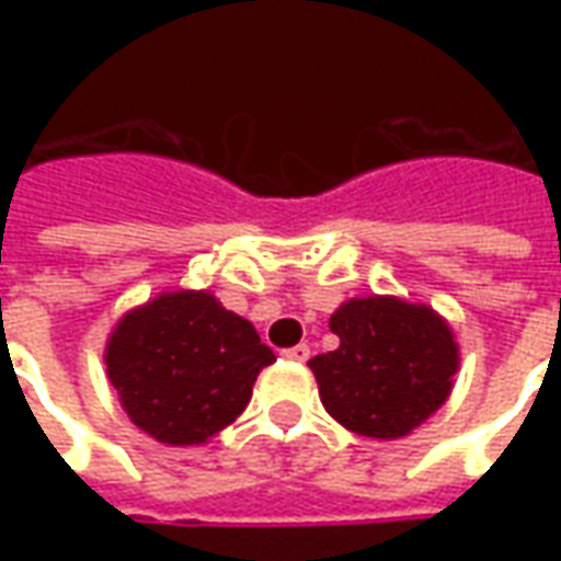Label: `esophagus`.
<instances>
[{"label": "esophagus", "instance_id": "34e87169", "mask_svg": "<svg viewBox=\"0 0 561 561\" xmlns=\"http://www.w3.org/2000/svg\"><path fill=\"white\" fill-rule=\"evenodd\" d=\"M282 357H285V360H294V364H306V360H309V345L300 342V345H294V348H285Z\"/></svg>", "mask_w": 561, "mask_h": 561}]
</instances>
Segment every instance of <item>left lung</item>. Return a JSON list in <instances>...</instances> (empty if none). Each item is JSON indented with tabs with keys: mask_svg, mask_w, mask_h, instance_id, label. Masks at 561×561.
<instances>
[{
	"mask_svg": "<svg viewBox=\"0 0 561 561\" xmlns=\"http://www.w3.org/2000/svg\"><path fill=\"white\" fill-rule=\"evenodd\" d=\"M340 348L309 360L333 421L366 438H402L454 388L459 348L430 306L354 297L330 316Z\"/></svg>",
	"mask_w": 561,
	"mask_h": 561,
	"instance_id": "8db88e82",
	"label": "left lung"
}]
</instances>
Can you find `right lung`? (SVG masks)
Instances as JSON below:
<instances>
[{"label": "right lung", "mask_w": 561, "mask_h": 561, "mask_svg": "<svg viewBox=\"0 0 561 561\" xmlns=\"http://www.w3.org/2000/svg\"><path fill=\"white\" fill-rule=\"evenodd\" d=\"M273 360L255 328L209 291L159 294L119 318L104 348L131 423L173 447L204 445L237 421Z\"/></svg>", "instance_id": "right-lung-1"}]
</instances>
